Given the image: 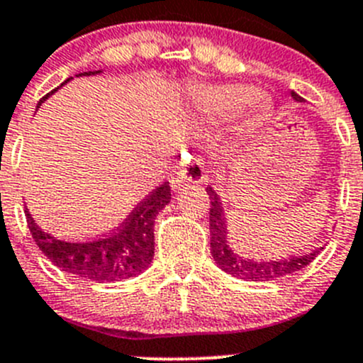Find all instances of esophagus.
I'll return each instance as SVG.
<instances>
[{
  "label": "esophagus",
  "instance_id": "obj_1",
  "mask_svg": "<svg viewBox=\"0 0 363 363\" xmlns=\"http://www.w3.org/2000/svg\"><path fill=\"white\" fill-rule=\"evenodd\" d=\"M174 184H202L206 182V170L201 161H186L181 162L177 168V174L172 179Z\"/></svg>",
  "mask_w": 363,
  "mask_h": 363
}]
</instances>
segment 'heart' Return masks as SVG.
<instances>
[{"mask_svg": "<svg viewBox=\"0 0 363 363\" xmlns=\"http://www.w3.org/2000/svg\"><path fill=\"white\" fill-rule=\"evenodd\" d=\"M245 86H216L206 87L199 94L202 109L215 120H231L235 114H245L254 105V96Z\"/></svg>", "mask_w": 363, "mask_h": 363, "instance_id": "obj_1", "label": "heart"}]
</instances>
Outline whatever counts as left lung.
<instances>
[{
  "label": "left lung",
  "instance_id": "1",
  "mask_svg": "<svg viewBox=\"0 0 363 363\" xmlns=\"http://www.w3.org/2000/svg\"><path fill=\"white\" fill-rule=\"evenodd\" d=\"M292 98L296 101H303L299 94L292 91ZM209 233H211V254L216 265L223 270V272L231 274V276L240 277V279L247 281H270L276 277L289 276V274L297 272V270L304 269L310 265L320 249L311 250L310 254L304 256H292L289 259H279V262H254V259H245L236 256L231 250L228 242V223H225V215H223L222 202H220L218 195L215 189L209 186Z\"/></svg>",
  "mask_w": 363,
  "mask_h": 363
}]
</instances>
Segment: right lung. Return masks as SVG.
<instances>
[{"instance_id":"right-lung-1","label":"right lung","mask_w":363,"mask_h":363,"mask_svg":"<svg viewBox=\"0 0 363 363\" xmlns=\"http://www.w3.org/2000/svg\"><path fill=\"white\" fill-rule=\"evenodd\" d=\"M96 73L100 71H87V73L80 74ZM48 96L50 94L43 96V100H46ZM170 184L164 182L135 206L134 211L128 215V218L116 231L93 240V242H60L37 228L28 211H26V222H28V229L37 247L43 250L44 256L53 265H57L64 272L74 274L84 279L98 281V283L130 279L148 269V265L152 263V258H154V220L157 213L170 202Z\"/></svg>"}]
</instances>
